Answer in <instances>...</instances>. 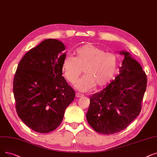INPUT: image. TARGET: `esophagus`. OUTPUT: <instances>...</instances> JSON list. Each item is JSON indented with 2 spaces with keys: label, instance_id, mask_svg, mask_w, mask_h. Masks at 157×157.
Here are the masks:
<instances>
[{
  "label": "esophagus",
  "instance_id": "1",
  "mask_svg": "<svg viewBox=\"0 0 157 157\" xmlns=\"http://www.w3.org/2000/svg\"><path fill=\"white\" fill-rule=\"evenodd\" d=\"M83 95L81 94H79V93H76V97L77 98H81V97H83Z\"/></svg>",
  "mask_w": 157,
  "mask_h": 157
}]
</instances>
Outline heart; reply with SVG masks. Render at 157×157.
<instances>
[{"label":"heart","instance_id":"heart-1","mask_svg":"<svg viewBox=\"0 0 157 157\" xmlns=\"http://www.w3.org/2000/svg\"><path fill=\"white\" fill-rule=\"evenodd\" d=\"M76 57L66 55L63 60L62 71L65 79L74 84L82 74L85 76L76 84L81 92H88L96 86L103 88L110 82L117 72L119 58L116 54L88 44L78 48Z\"/></svg>","mask_w":157,"mask_h":157}]
</instances>
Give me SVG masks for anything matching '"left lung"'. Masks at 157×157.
<instances>
[{
	"label": "left lung",
	"mask_w": 157,
	"mask_h": 157,
	"mask_svg": "<svg viewBox=\"0 0 157 157\" xmlns=\"http://www.w3.org/2000/svg\"><path fill=\"white\" fill-rule=\"evenodd\" d=\"M120 73L105 89L90 98L86 113L95 132L113 134L124 129L139 115L147 86V77L139 63L128 52Z\"/></svg>",
	"instance_id": "1"
}]
</instances>
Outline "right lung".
Masks as SVG:
<instances>
[{"mask_svg": "<svg viewBox=\"0 0 157 157\" xmlns=\"http://www.w3.org/2000/svg\"><path fill=\"white\" fill-rule=\"evenodd\" d=\"M65 47L56 39H47L20 60L13 80L15 108L20 119L35 132L56 129L75 91L62 76Z\"/></svg>", "mask_w": 157, "mask_h": 157, "instance_id": "right-lung-1", "label": "right lung"}]
</instances>
